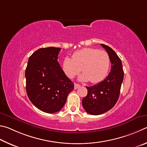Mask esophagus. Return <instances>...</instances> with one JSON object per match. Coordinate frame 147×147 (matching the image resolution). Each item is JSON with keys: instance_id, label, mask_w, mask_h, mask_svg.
I'll list each match as a JSON object with an SVG mask.
<instances>
[{"instance_id": "obj_1", "label": "esophagus", "mask_w": 147, "mask_h": 147, "mask_svg": "<svg viewBox=\"0 0 147 147\" xmlns=\"http://www.w3.org/2000/svg\"><path fill=\"white\" fill-rule=\"evenodd\" d=\"M79 86H80V84H77V83H74V89H77V88H78Z\"/></svg>"}]
</instances>
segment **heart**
I'll return each instance as SVG.
<instances>
[{
  "mask_svg": "<svg viewBox=\"0 0 147 147\" xmlns=\"http://www.w3.org/2000/svg\"><path fill=\"white\" fill-rule=\"evenodd\" d=\"M110 65V57L107 51L85 48L76 51L72 59L64 58L62 69L68 78L72 79L80 73L82 68L83 74L79 78L81 81L97 83L106 78Z\"/></svg>",
  "mask_w": 147,
  "mask_h": 147,
  "instance_id": "heart-1",
  "label": "heart"
}]
</instances>
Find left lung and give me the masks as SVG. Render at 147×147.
<instances>
[{
	"mask_svg": "<svg viewBox=\"0 0 147 147\" xmlns=\"http://www.w3.org/2000/svg\"><path fill=\"white\" fill-rule=\"evenodd\" d=\"M110 57L111 70L106 78L92 86H86L87 96L82 100L86 112L91 115H100L109 111L119 98L121 84L124 78L122 63L112 49L103 44L101 45Z\"/></svg>",
	"mask_w": 147,
	"mask_h": 147,
	"instance_id": "obj_1",
	"label": "left lung"
}]
</instances>
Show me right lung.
<instances>
[{
	"label": "right lung",
	"mask_w": 147,
	"mask_h": 147,
	"mask_svg": "<svg viewBox=\"0 0 147 147\" xmlns=\"http://www.w3.org/2000/svg\"><path fill=\"white\" fill-rule=\"evenodd\" d=\"M61 49L48 47L36 50L29 57L25 71L26 89L31 102L50 114L62 109L74 88L57 61Z\"/></svg>",
	"instance_id": "1"
}]
</instances>
